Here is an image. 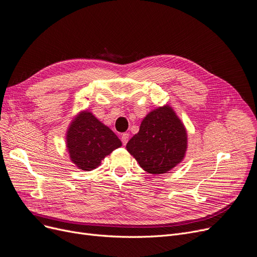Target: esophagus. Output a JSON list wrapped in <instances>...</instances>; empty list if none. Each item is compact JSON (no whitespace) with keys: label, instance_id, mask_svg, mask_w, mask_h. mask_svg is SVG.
<instances>
[{"label":"esophagus","instance_id":"esophagus-1","mask_svg":"<svg viewBox=\"0 0 257 257\" xmlns=\"http://www.w3.org/2000/svg\"><path fill=\"white\" fill-rule=\"evenodd\" d=\"M120 140L122 142V144L126 145L128 143V140H129V134H127V132H125V134H122L121 137H120Z\"/></svg>","mask_w":257,"mask_h":257}]
</instances>
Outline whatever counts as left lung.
Segmentation results:
<instances>
[{"instance_id": "1", "label": "left lung", "mask_w": 257, "mask_h": 257, "mask_svg": "<svg viewBox=\"0 0 257 257\" xmlns=\"http://www.w3.org/2000/svg\"><path fill=\"white\" fill-rule=\"evenodd\" d=\"M126 148L145 172L164 174L183 160L187 148L186 130L172 108L160 107L143 119Z\"/></svg>"}]
</instances>
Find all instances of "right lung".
Wrapping results in <instances>:
<instances>
[{"instance_id": "add662e5", "label": "right lung", "mask_w": 257, "mask_h": 257, "mask_svg": "<svg viewBox=\"0 0 257 257\" xmlns=\"http://www.w3.org/2000/svg\"><path fill=\"white\" fill-rule=\"evenodd\" d=\"M66 146L72 162L82 170L96 168L104 157L121 146L114 132L91 112L83 111L76 117L66 135Z\"/></svg>"}]
</instances>
